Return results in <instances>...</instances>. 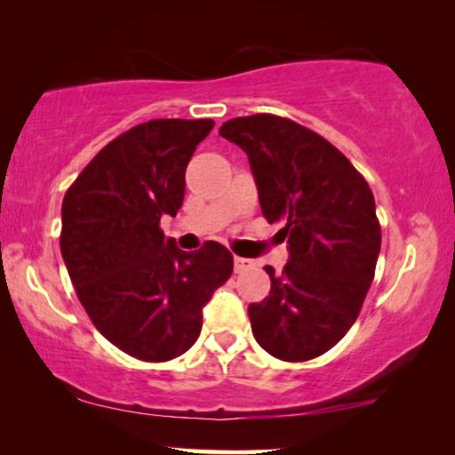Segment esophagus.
Wrapping results in <instances>:
<instances>
[{
  "label": "esophagus",
  "instance_id": "34e87169",
  "mask_svg": "<svg viewBox=\"0 0 455 455\" xmlns=\"http://www.w3.org/2000/svg\"><path fill=\"white\" fill-rule=\"evenodd\" d=\"M254 260L252 259H244V257H234V269L235 273H244L248 269H252Z\"/></svg>",
  "mask_w": 455,
  "mask_h": 455
}]
</instances>
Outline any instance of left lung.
<instances>
[{"label":"left lung","instance_id":"left-lung-1","mask_svg":"<svg viewBox=\"0 0 455 455\" xmlns=\"http://www.w3.org/2000/svg\"><path fill=\"white\" fill-rule=\"evenodd\" d=\"M220 134L248 155L260 211L288 242L282 275L265 267L269 296L248 307L254 339L288 363L321 356L358 319L375 277V196L331 142L285 117H234Z\"/></svg>","mask_w":455,"mask_h":455}]
</instances>
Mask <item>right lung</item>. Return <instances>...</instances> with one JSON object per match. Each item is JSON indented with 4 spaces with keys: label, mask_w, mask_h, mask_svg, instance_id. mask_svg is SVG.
Instances as JSON below:
<instances>
[{
    "label": "right lung",
    "mask_w": 455,
    "mask_h": 455,
    "mask_svg": "<svg viewBox=\"0 0 455 455\" xmlns=\"http://www.w3.org/2000/svg\"><path fill=\"white\" fill-rule=\"evenodd\" d=\"M213 120H151L95 155L61 203L60 248L103 338L145 363L184 354L234 271L220 242L184 252L159 229L184 203L186 165Z\"/></svg>",
    "instance_id": "obj_1"
}]
</instances>
